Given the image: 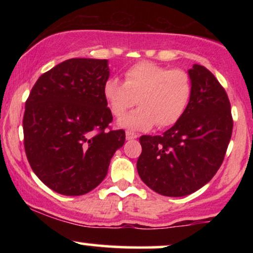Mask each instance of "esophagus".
<instances>
[{"label":"esophagus","mask_w":253,"mask_h":253,"mask_svg":"<svg viewBox=\"0 0 253 253\" xmlns=\"http://www.w3.org/2000/svg\"><path fill=\"white\" fill-rule=\"evenodd\" d=\"M138 138V134L134 132H132V130H127L126 132V139L127 140H132V139H135Z\"/></svg>","instance_id":"obj_1"}]
</instances>
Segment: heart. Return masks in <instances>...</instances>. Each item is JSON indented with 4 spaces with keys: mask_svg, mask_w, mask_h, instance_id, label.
Listing matches in <instances>:
<instances>
[{
    "mask_svg": "<svg viewBox=\"0 0 253 253\" xmlns=\"http://www.w3.org/2000/svg\"><path fill=\"white\" fill-rule=\"evenodd\" d=\"M193 83L187 71L140 62L125 72V83L109 78L103 95L110 112L122 118L136 103L141 106L121 119L120 125L133 129H147L153 125L167 128L178 123L189 106Z\"/></svg>",
    "mask_w": 253,
    "mask_h": 253,
    "instance_id": "obj_1",
    "label": "heart"
}]
</instances>
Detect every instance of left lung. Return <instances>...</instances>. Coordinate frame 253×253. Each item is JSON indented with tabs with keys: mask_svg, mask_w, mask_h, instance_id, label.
Segmentation results:
<instances>
[{
	"mask_svg": "<svg viewBox=\"0 0 253 253\" xmlns=\"http://www.w3.org/2000/svg\"><path fill=\"white\" fill-rule=\"evenodd\" d=\"M193 94L181 120L162 135H141L140 178L164 196H185L208 183L221 167L233 129L225 89L202 65L190 69Z\"/></svg>",
	"mask_w": 253,
	"mask_h": 253,
	"instance_id": "8db88e82",
	"label": "left lung"
}]
</instances>
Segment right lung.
Masks as SVG:
<instances>
[{
	"label": "right lung",
	"instance_id": "1",
	"mask_svg": "<svg viewBox=\"0 0 253 253\" xmlns=\"http://www.w3.org/2000/svg\"><path fill=\"white\" fill-rule=\"evenodd\" d=\"M107 59L72 58L38 78L26 101L24 145L32 170L56 193L78 196L103 181L124 129L113 130L103 86Z\"/></svg>",
	"mask_w": 253,
	"mask_h": 253
}]
</instances>
